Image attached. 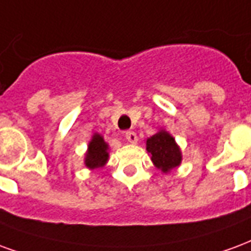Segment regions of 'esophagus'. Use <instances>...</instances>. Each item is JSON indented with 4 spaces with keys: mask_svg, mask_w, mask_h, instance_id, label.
Listing matches in <instances>:
<instances>
[{
    "mask_svg": "<svg viewBox=\"0 0 251 251\" xmlns=\"http://www.w3.org/2000/svg\"><path fill=\"white\" fill-rule=\"evenodd\" d=\"M124 138L129 143H136L138 142V135L133 132V131H127V132L124 133Z\"/></svg>",
    "mask_w": 251,
    "mask_h": 251,
    "instance_id": "1",
    "label": "esophagus"
}]
</instances>
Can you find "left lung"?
Here are the masks:
<instances>
[{
    "label": "left lung",
    "mask_w": 251,
    "mask_h": 251,
    "mask_svg": "<svg viewBox=\"0 0 251 251\" xmlns=\"http://www.w3.org/2000/svg\"><path fill=\"white\" fill-rule=\"evenodd\" d=\"M146 150L151 155V160L155 167L163 173H170L173 168L178 167L182 162L180 148L166 129H160L146 142Z\"/></svg>",
    "instance_id": "8db88e82"
}]
</instances>
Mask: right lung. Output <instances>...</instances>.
Segmentation results:
<instances>
[{"mask_svg":"<svg viewBox=\"0 0 251 251\" xmlns=\"http://www.w3.org/2000/svg\"><path fill=\"white\" fill-rule=\"evenodd\" d=\"M108 144L100 133H93L91 142L88 144V151L85 153L84 163L88 168H99L105 166L108 162Z\"/></svg>","mask_w":251,"mask_h":251,"instance_id":"1","label":"right lung"}]
</instances>
